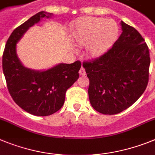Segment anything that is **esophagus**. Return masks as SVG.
Wrapping results in <instances>:
<instances>
[{
  "label": "esophagus",
  "mask_w": 155,
  "mask_h": 155,
  "mask_svg": "<svg viewBox=\"0 0 155 155\" xmlns=\"http://www.w3.org/2000/svg\"><path fill=\"white\" fill-rule=\"evenodd\" d=\"M79 75L80 76H85L86 75V72H85V69L82 67L81 68H80V70H79Z\"/></svg>",
  "instance_id": "esophagus-1"
}]
</instances>
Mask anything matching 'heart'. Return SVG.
Instances as JSON below:
<instances>
[{"mask_svg":"<svg viewBox=\"0 0 155 155\" xmlns=\"http://www.w3.org/2000/svg\"><path fill=\"white\" fill-rule=\"evenodd\" d=\"M118 26L112 19L96 17H83L72 27L74 41L80 47L88 46V55L96 59L105 54L115 42Z\"/></svg>","mask_w":155,"mask_h":155,"instance_id":"b5f03b06","label":"heart"}]
</instances>
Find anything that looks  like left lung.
<instances>
[{"mask_svg":"<svg viewBox=\"0 0 155 155\" xmlns=\"http://www.w3.org/2000/svg\"><path fill=\"white\" fill-rule=\"evenodd\" d=\"M122 33L102 57L83 62L91 105L98 112L115 115L135 103L148 83L150 59L144 40L135 28L121 21Z\"/></svg>","mask_w":155,"mask_h":155,"instance_id":"8db88e82","label":"left lung"}]
</instances>
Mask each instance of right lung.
Returning a JSON list of instances; mask_svg holds the SVG:
<instances>
[{"label":"right lung","instance_id":"right-lung-1","mask_svg":"<svg viewBox=\"0 0 155 155\" xmlns=\"http://www.w3.org/2000/svg\"><path fill=\"white\" fill-rule=\"evenodd\" d=\"M52 13L40 12L16 28L5 45L2 68L11 96L21 108L37 116L51 115L63 106L66 91L79 78L81 62L59 63L46 70L25 67L16 47L28 29Z\"/></svg>","mask_w":155,"mask_h":155}]
</instances>
